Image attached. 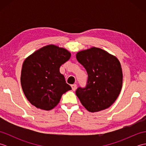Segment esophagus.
<instances>
[{
    "mask_svg": "<svg viewBox=\"0 0 146 146\" xmlns=\"http://www.w3.org/2000/svg\"><path fill=\"white\" fill-rule=\"evenodd\" d=\"M71 88L73 91H75L76 89V84H73V85H71Z\"/></svg>",
    "mask_w": 146,
    "mask_h": 146,
    "instance_id": "34e87169",
    "label": "esophagus"
}]
</instances>
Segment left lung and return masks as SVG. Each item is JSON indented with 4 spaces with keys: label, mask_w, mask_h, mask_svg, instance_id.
<instances>
[{
    "label": "left lung",
    "mask_w": 146,
    "mask_h": 146,
    "mask_svg": "<svg viewBox=\"0 0 146 146\" xmlns=\"http://www.w3.org/2000/svg\"><path fill=\"white\" fill-rule=\"evenodd\" d=\"M76 59L86 70L88 82L76 95L90 112L109 108L119 97L122 87L123 73L119 60L104 49L93 47L78 51Z\"/></svg>",
    "instance_id": "1"
}]
</instances>
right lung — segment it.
<instances>
[{
    "label": "right lung",
    "mask_w": 146,
    "mask_h": 146,
    "mask_svg": "<svg viewBox=\"0 0 146 146\" xmlns=\"http://www.w3.org/2000/svg\"><path fill=\"white\" fill-rule=\"evenodd\" d=\"M71 57L70 52L54 44L39 48L24 60L21 83L24 95L33 106L50 110L61 96L71 90L60 73V68Z\"/></svg>",
    "instance_id": "obj_1"
}]
</instances>
